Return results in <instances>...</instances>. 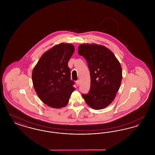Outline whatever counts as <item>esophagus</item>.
I'll list each match as a JSON object with an SVG mask.
<instances>
[{"label": "esophagus", "mask_w": 155, "mask_h": 155, "mask_svg": "<svg viewBox=\"0 0 155 155\" xmlns=\"http://www.w3.org/2000/svg\"><path fill=\"white\" fill-rule=\"evenodd\" d=\"M75 83H76V85L77 86H78L79 84H80V80H77V81H75Z\"/></svg>", "instance_id": "obj_1"}]
</instances>
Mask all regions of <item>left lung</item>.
<instances>
[{"mask_svg":"<svg viewBox=\"0 0 155 155\" xmlns=\"http://www.w3.org/2000/svg\"><path fill=\"white\" fill-rule=\"evenodd\" d=\"M78 53L87 60L91 76L90 90L82 96L92 109H102L113 102L120 88V63L113 52L100 45H80Z\"/></svg>","mask_w":155,"mask_h":155,"instance_id":"1","label":"left lung"}]
</instances>
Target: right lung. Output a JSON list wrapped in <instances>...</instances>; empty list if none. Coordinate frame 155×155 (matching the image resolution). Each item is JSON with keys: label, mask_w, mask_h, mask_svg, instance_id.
<instances>
[{"label": "right lung", "mask_w": 155, "mask_h": 155, "mask_svg": "<svg viewBox=\"0 0 155 155\" xmlns=\"http://www.w3.org/2000/svg\"><path fill=\"white\" fill-rule=\"evenodd\" d=\"M74 52L73 45H56L42 54L32 71V83L38 96L51 107L66 106L75 90L68 66Z\"/></svg>", "instance_id": "add662e5"}]
</instances>
